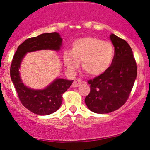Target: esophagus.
Wrapping results in <instances>:
<instances>
[{"mask_svg": "<svg viewBox=\"0 0 150 150\" xmlns=\"http://www.w3.org/2000/svg\"><path fill=\"white\" fill-rule=\"evenodd\" d=\"M82 84V80H80V79H75L74 80L73 83H72V87L73 88H78V87L80 86Z\"/></svg>", "mask_w": 150, "mask_h": 150, "instance_id": "esophagus-1", "label": "esophagus"}]
</instances>
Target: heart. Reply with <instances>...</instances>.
Returning a JSON list of instances; mask_svg holds the SVG:
<instances>
[{
    "label": "heart",
    "mask_w": 150,
    "mask_h": 150,
    "mask_svg": "<svg viewBox=\"0 0 150 150\" xmlns=\"http://www.w3.org/2000/svg\"><path fill=\"white\" fill-rule=\"evenodd\" d=\"M115 48L112 44L96 37L81 38L72 43L71 51L63 54V62L68 70L74 71L83 61L84 71L90 76L105 73L112 63Z\"/></svg>",
    "instance_id": "obj_1"
}]
</instances>
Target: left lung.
Here are the masks:
<instances>
[{"instance_id":"8db88e82","label":"left lung","mask_w":150,"mask_h":150,"mask_svg":"<svg viewBox=\"0 0 150 150\" xmlns=\"http://www.w3.org/2000/svg\"><path fill=\"white\" fill-rule=\"evenodd\" d=\"M115 57L105 73L90 80V92L85 99L88 109L106 114L121 108L129 98L137 78V64L132 50L125 40L112 33Z\"/></svg>"}]
</instances>
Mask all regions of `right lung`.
<instances>
[{"mask_svg": "<svg viewBox=\"0 0 150 150\" xmlns=\"http://www.w3.org/2000/svg\"><path fill=\"white\" fill-rule=\"evenodd\" d=\"M62 39L57 32L45 33L27 39L18 47L11 67V78L19 99L25 108L34 114L47 115L56 112L62 101V94L71 86L73 80L55 78L44 89L28 88L23 82L20 73L21 62L28 52L50 50L59 51Z\"/></svg>", "mask_w": 150, "mask_h": 150, "instance_id": "add662e5", "label": "right lung"}]
</instances>
